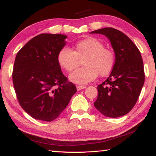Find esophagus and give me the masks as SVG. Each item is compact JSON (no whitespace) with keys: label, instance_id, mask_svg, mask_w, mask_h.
I'll return each mask as SVG.
<instances>
[{"label":"esophagus","instance_id":"1","mask_svg":"<svg viewBox=\"0 0 156 156\" xmlns=\"http://www.w3.org/2000/svg\"><path fill=\"white\" fill-rule=\"evenodd\" d=\"M85 88H86L85 86H81V85H77V86H76V89H77L78 91L82 90V89H85Z\"/></svg>","mask_w":156,"mask_h":156}]
</instances>
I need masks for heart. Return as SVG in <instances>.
Here are the masks:
<instances>
[{"mask_svg": "<svg viewBox=\"0 0 156 156\" xmlns=\"http://www.w3.org/2000/svg\"><path fill=\"white\" fill-rule=\"evenodd\" d=\"M73 51L63 47L58 54V62L68 72L75 69L83 60L84 67L72 73L69 80L76 84H84L91 82L98 74L105 77L112 72L115 65V54L112 49L93 37L77 42Z\"/></svg>", "mask_w": 156, "mask_h": 156, "instance_id": "obj_1", "label": "heart"}]
</instances>
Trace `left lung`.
Here are the masks:
<instances>
[{"mask_svg":"<svg viewBox=\"0 0 156 156\" xmlns=\"http://www.w3.org/2000/svg\"><path fill=\"white\" fill-rule=\"evenodd\" d=\"M107 37L115 53V65L109 77L98 86L94 105L107 117L125 115L133 109L144 83L142 58L138 47L120 31L105 27L91 31Z\"/></svg>","mask_w":156,"mask_h":156,"instance_id":"obj_1","label":"left lung"}]
</instances>
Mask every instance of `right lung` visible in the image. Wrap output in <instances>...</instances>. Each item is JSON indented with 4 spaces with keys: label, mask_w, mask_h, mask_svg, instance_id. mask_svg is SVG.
<instances>
[{
    "label": "right lung",
    "mask_w": 156,
    "mask_h": 156,
    "mask_svg": "<svg viewBox=\"0 0 156 156\" xmlns=\"http://www.w3.org/2000/svg\"><path fill=\"white\" fill-rule=\"evenodd\" d=\"M67 38L60 34H41L26 43L16 56L12 79L17 98L36 120H54L77 91L58 62Z\"/></svg>",
    "instance_id": "1"
}]
</instances>
